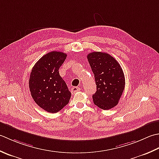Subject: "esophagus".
Returning <instances> with one entry per match:
<instances>
[{"label":"esophagus","instance_id":"obj_1","mask_svg":"<svg viewBox=\"0 0 159 159\" xmlns=\"http://www.w3.org/2000/svg\"><path fill=\"white\" fill-rule=\"evenodd\" d=\"M80 88H78V87L74 86V87H73L72 89H71V93H72V94H74V93L80 91Z\"/></svg>","mask_w":159,"mask_h":159}]
</instances>
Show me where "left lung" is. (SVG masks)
Masks as SVG:
<instances>
[{
	"label": "left lung",
	"instance_id": "left-lung-1",
	"mask_svg": "<svg viewBox=\"0 0 159 159\" xmlns=\"http://www.w3.org/2000/svg\"><path fill=\"white\" fill-rule=\"evenodd\" d=\"M87 59L97 85L93 102L99 108L111 109L118 104L125 87V76L120 64L111 55L103 52L90 53Z\"/></svg>",
	"mask_w": 159,
	"mask_h": 159
}]
</instances>
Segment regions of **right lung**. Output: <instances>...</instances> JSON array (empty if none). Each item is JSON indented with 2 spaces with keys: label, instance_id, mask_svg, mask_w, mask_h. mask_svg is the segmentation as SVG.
<instances>
[{
  "label": "right lung",
  "instance_id": "right-lung-1",
  "mask_svg": "<svg viewBox=\"0 0 159 159\" xmlns=\"http://www.w3.org/2000/svg\"><path fill=\"white\" fill-rule=\"evenodd\" d=\"M67 55L51 51L35 64L30 74L29 86L35 102L50 113H56L69 102L71 93L59 73Z\"/></svg>",
  "mask_w": 159,
  "mask_h": 159
}]
</instances>
